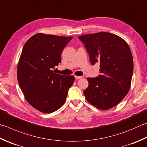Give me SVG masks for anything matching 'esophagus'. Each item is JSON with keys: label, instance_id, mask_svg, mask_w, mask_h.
Returning <instances> with one entry per match:
<instances>
[{"label": "esophagus", "instance_id": "esophagus-1", "mask_svg": "<svg viewBox=\"0 0 147 147\" xmlns=\"http://www.w3.org/2000/svg\"><path fill=\"white\" fill-rule=\"evenodd\" d=\"M74 78H75L76 80H78V79L82 78V76H74Z\"/></svg>", "mask_w": 147, "mask_h": 147}]
</instances>
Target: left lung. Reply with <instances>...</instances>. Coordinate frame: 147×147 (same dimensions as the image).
I'll use <instances>...</instances> for the list:
<instances>
[{
    "label": "left lung",
    "instance_id": "obj_1",
    "mask_svg": "<svg viewBox=\"0 0 147 147\" xmlns=\"http://www.w3.org/2000/svg\"><path fill=\"white\" fill-rule=\"evenodd\" d=\"M92 64H100L101 75L88 78L83 92L87 101L97 108L107 110L117 105L129 92L133 73L131 49L122 37L100 32L80 36Z\"/></svg>",
    "mask_w": 147,
    "mask_h": 147
}]
</instances>
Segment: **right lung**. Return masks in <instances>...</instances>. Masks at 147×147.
<instances>
[{
    "label": "right lung",
    "mask_w": 147,
    "mask_h": 147,
    "mask_svg": "<svg viewBox=\"0 0 147 147\" xmlns=\"http://www.w3.org/2000/svg\"><path fill=\"white\" fill-rule=\"evenodd\" d=\"M71 36L38 33L25 42L20 55L17 78L26 100L42 113L57 111L65 102L74 76L52 70L61 62L60 55Z\"/></svg>",
    "instance_id": "right-lung-1"
}]
</instances>
